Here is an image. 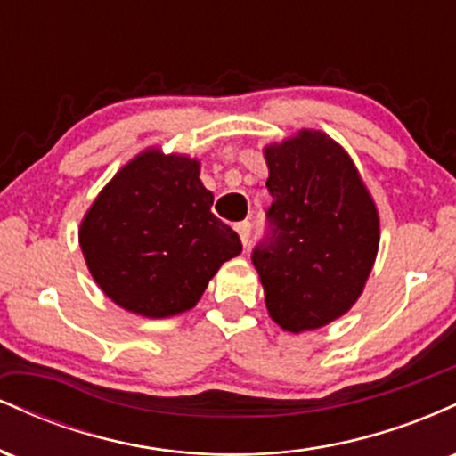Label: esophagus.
Here are the masks:
<instances>
[{
  "instance_id": "34e87169",
  "label": "esophagus",
  "mask_w": 456,
  "mask_h": 456,
  "mask_svg": "<svg viewBox=\"0 0 456 456\" xmlns=\"http://www.w3.org/2000/svg\"><path fill=\"white\" fill-rule=\"evenodd\" d=\"M235 232H238L240 240H242V244H244V246L248 244V240H250V223H248V221H244V223H238V224H235Z\"/></svg>"
}]
</instances>
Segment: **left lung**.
<instances>
[{"mask_svg":"<svg viewBox=\"0 0 456 456\" xmlns=\"http://www.w3.org/2000/svg\"><path fill=\"white\" fill-rule=\"evenodd\" d=\"M270 233L253 250L270 317L306 332L362 296L379 248V214L352 156L322 130L264 148Z\"/></svg>","mask_w":456,"mask_h":456,"instance_id":"8db88e82","label":"left lung"}]
</instances>
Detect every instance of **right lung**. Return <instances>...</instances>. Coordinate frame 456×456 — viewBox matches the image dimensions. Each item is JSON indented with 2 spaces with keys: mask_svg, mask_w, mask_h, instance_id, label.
<instances>
[{
  "mask_svg": "<svg viewBox=\"0 0 456 456\" xmlns=\"http://www.w3.org/2000/svg\"><path fill=\"white\" fill-rule=\"evenodd\" d=\"M212 203L197 159L148 148L128 160L78 227L87 270L104 296L141 317L191 311L224 261L242 253Z\"/></svg>",
  "mask_w": 456,
  "mask_h": 456,
  "instance_id": "1",
  "label": "right lung"
}]
</instances>
